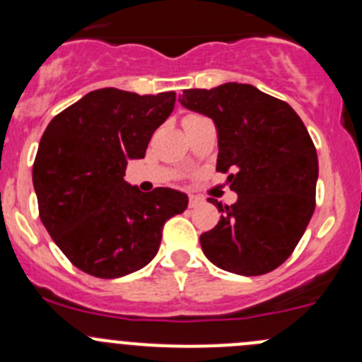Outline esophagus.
I'll list each match as a JSON object with an SVG mask.
<instances>
[{"label": "esophagus", "mask_w": 362, "mask_h": 362, "mask_svg": "<svg viewBox=\"0 0 362 362\" xmlns=\"http://www.w3.org/2000/svg\"><path fill=\"white\" fill-rule=\"evenodd\" d=\"M202 203H203V199L198 198V196H189V206H191V208L199 206Z\"/></svg>", "instance_id": "34e87169"}]
</instances>
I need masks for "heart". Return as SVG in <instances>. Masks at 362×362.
Returning <instances> with one entry per match:
<instances>
[{
	"instance_id": "b5f03b06",
	"label": "heart",
	"mask_w": 362,
	"mask_h": 362,
	"mask_svg": "<svg viewBox=\"0 0 362 362\" xmlns=\"http://www.w3.org/2000/svg\"><path fill=\"white\" fill-rule=\"evenodd\" d=\"M202 119H204V117H202V115H196V113H191V115H187L184 119V126L185 124H191V122H198V120H202Z\"/></svg>"
}]
</instances>
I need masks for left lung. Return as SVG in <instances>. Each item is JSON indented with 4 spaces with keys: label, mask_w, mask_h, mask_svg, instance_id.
<instances>
[{
    "label": "left lung",
    "mask_w": 362,
    "mask_h": 362,
    "mask_svg": "<svg viewBox=\"0 0 362 362\" xmlns=\"http://www.w3.org/2000/svg\"><path fill=\"white\" fill-rule=\"evenodd\" d=\"M187 110L210 117L218 134L217 170L229 173L235 204L199 236L203 254L217 268L243 276L279 268L298 245L315 210L319 159L313 141L286 101L250 83L187 89Z\"/></svg>",
    "instance_id": "1"
}]
</instances>
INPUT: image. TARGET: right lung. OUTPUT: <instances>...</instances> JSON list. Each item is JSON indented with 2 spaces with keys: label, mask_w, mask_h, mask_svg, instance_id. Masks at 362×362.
<instances>
[{
  "label": "right lung",
  "mask_w": 362,
  "mask_h": 362,
  "mask_svg": "<svg viewBox=\"0 0 362 362\" xmlns=\"http://www.w3.org/2000/svg\"><path fill=\"white\" fill-rule=\"evenodd\" d=\"M175 101L173 90L140 96L105 87L47 126L33 164L40 218L82 272L119 279L141 269L158 254L164 222L187 208L185 192H141L124 180L127 160L145 158Z\"/></svg>",
  "instance_id": "add662e5"
}]
</instances>
